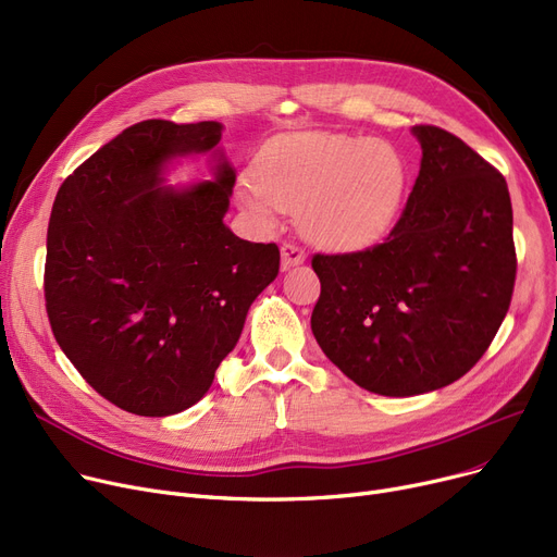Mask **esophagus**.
<instances>
[{"instance_id": "obj_1", "label": "esophagus", "mask_w": 557, "mask_h": 557, "mask_svg": "<svg viewBox=\"0 0 557 557\" xmlns=\"http://www.w3.org/2000/svg\"><path fill=\"white\" fill-rule=\"evenodd\" d=\"M280 255H282V271L294 269V267H298V263H305V259H307L305 250L298 248L296 244H282Z\"/></svg>"}]
</instances>
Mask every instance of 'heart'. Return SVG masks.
Wrapping results in <instances>:
<instances>
[{
    "label": "heart",
    "mask_w": 557,
    "mask_h": 557,
    "mask_svg": "<svg viewBox=\"0 0 557 557\" xmlns=\"http://www.w3.org/2000/svg\"><path fill=\"white\" fill-rule=\"evenodd\" d=\"M406 189V162L379 137L296 133L269 141L237 185L242 208L263 227L275 212H298L305 237L325 250L374 246L395 223Z\"/></svg>",
    "instance_id": "obj_1"
}]
</instances>
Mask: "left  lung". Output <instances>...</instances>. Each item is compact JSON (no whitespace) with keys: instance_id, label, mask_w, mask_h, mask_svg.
<instances>
[{"instance_id":"left-lung-1","label":"left lung","mask_w":557,"mask_h":557,"mask_svg":"<svg viewBox=\"0 0 557 557\" xmlns=\"http://www.w3.org/2000/svg\"><path fill=\"white\" fill-rule=\"evenodd\" d=\"M411 133L420 173L388 239L311 259L320 349L386 397L431 393L470 370L504 323L517 273L504 175L443 128Z\"/></svg>"}]
</instances>
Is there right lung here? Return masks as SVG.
Returning a JSON list of instances; mask_svg holds the SVG:
<instances>
[{
    "instance_id": "1",
    "label": "right lung",
    "mask_w": 557,
    "mask_h": 557,
    "mask_svg": "<svg viewBox=\"0 0 557 557\" xmlns=\"http://www.w3.org/2000/svg\"><path fill=\"white\" fill-rule=\"evenodd\" d=\"M221 135L219 122H139L53 200L45 263L53 336L87 384L135 416H175L208 393L280 271L275 244L244 242L223 223L237 173ZM205 152L210 182L165 185L175 163Z\"/></svg>"
}]
</instances>
